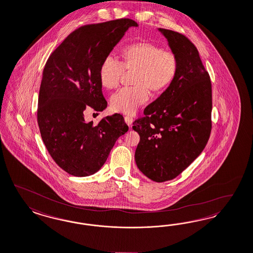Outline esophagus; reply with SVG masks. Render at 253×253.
Instances as JSON below:
<instances>
[{
  "instance_id": "34e87169",
  "label": "esophagus",
  "mask_w": 253,
  "mask_h": 253,
  "mask_svg": "<svg viewBox=\"0 0 253 253\" xmlns=\"http://www.w3.org/2000/svg\"><path fill=\"white\" fill-rule=\"evenodd\" d=\"M124 121L128 124V126L131 127V123L133 122V119H132V117H131V116H126V117L124 118Z\"/></svg>"
}]
</instances>
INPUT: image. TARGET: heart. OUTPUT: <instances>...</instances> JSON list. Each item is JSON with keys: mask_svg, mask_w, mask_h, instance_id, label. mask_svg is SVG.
Returning <instances> with one entry per match:
<instances>
[{"mask_svg": "<svg viewBox=\"0 0 253 253\" xmlns=\"http://www.w3.org/2000/svg\"><path fill=\"white\" fill-rule=\"evenodd\" d=\"M122 61L106 57L100 65L99 81L102 87L114 89L120 85L124 70L133 71V87H123L111 96L110 106L116 112L132 115L148 100L150 90L160 94L170 87L179 72L175 53L146 41L126 45Z\"/></svg>", "mask_w": 253, "mask_h": 253, "instance_id": "heart-1", "label": "heart"}]
</instances>
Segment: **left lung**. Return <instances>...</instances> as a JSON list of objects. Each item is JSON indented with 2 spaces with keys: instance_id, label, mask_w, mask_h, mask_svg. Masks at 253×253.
Instances as JSON below:
<instances>
[{
  "instance_id": "obj_1",
  "label": "left lung",
  "mask_w": 253,
  "mask_h": 253,
  "mask_svg": "<svg viewBox=\"0 0 253 253\" xmlns=\"http://www.w3.org/2000/svg\"><path fill=\"white\" fill-rule=\"evenodd\" d=\"M179 59L173 84L133 122L139 133L135 163L153 181L176 177L208 144L212 122V87L196 46L179 33L160 28Z\"/></svg>"
}]
</instances>
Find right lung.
Returning <instances> with one entry per match:
<instances>
[{"instance_id":"obj_1","label":"right lung","mask_w":253,"mask_h":253,"mask_svg":"<svg viewBox=\"0 0 253 253\" xmlns=\"http://www.w3.org/2000/svg\"><path fill=\"white\" fill-rule=\"evenodd\" d=\"M130 18L88 24L71 33L49 56L39 90L37 122L44 146L62 170L87 176L104 166L116 141L129 127L121 116L96 126L84 119L87 106L107 103L99 81L100 65L130 27Z\"/></svg>"}]
</instances>
